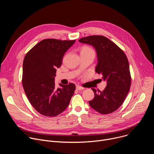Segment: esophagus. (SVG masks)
I'll return each mask as SVG.
<instances>
[{"mask_svg": "<svg viewBox=\"0 0 154 154\" xmlns=\"http://www.w3.org/2000/svg\"><path fill=\"white\" fill-rule=\"evenodd\" d=\"M76 89H77V90H84L85 88H84V87H82V86H80V85H77V86H76Z\"/></svg>", "mask_w": 154, "mask_h": 154, "instance_id": "34e87169", "label": "esophagus"}]
</instances>
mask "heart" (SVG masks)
I'll return each instance as SVG.
<instances>
[{"label": "heart", "instance_id": "1", "mask_svg": "<svg viewBox=\"0 0 154 154\" xmlns=\"http://www.w3.org/2000/svg\"><path fill=\"white\" fill-rule=\"evenodd\" d=\"M83 50H87V51H93L91 48H90V47H87V46L84 47V48H83Z\"/></svg>", "mask_w": 154, "mask_h": 154}]
</instances>
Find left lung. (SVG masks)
Here are the masks:
<instances>
[{
	"label": "left lung",
	"mask_w": 154,
	"mask_h": 154,
	"mask_svg": "<svg viewBox=\"0 0 154 154\" xmlns=\"http://www.w3.org/2000/svg\"><path fill=\"white\" fill-rule=\"evenodd\" d=\"M79 41L94 47L98 60L95 71L107 80L102 91L92 88L94 97L89 104L100 114L112 113L121 106L130 91L131 75L127 56L115 43L104 36L91 35Z\"/></svg>",
	"instance_id": "obj_1"
}]
</instances>
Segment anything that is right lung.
I'll use <instances>...</instances> for the list:
<instances>
[{"instance_id":"1","label":"right lung","mask_w":154,"mask_h":154,"mask_svg":"<svg viewBox=\"0 0 154 154\" xmlns=\"http://www.w3.org/2000/svg\"><path fill=\"white\" fill-rule=\"evenodd\" d=\"M75 41L43 39L24 57L22 79L24 90L31 105L42 115L54 117L61 113L74 93L75 84H60L61 88H56L54 77L64 53Z\"/></svg>"}]
</instances>
